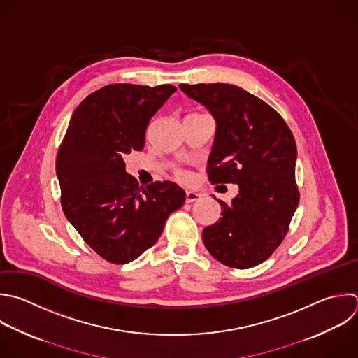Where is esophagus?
Masks as SVG:
<instances>
[{
    "label": "esophagus",
    "instance_id": "1",
    "mask_svg": "<svg viewBox=\"0 0 358 358\" xmlns=\"http://www.w3.org/2000/svg\"><path fill=\"white\" fill-rule=\"evenodd\" d=\"M200 199H201L200 193H196L193 190L186 192V203H194V201H199Z\"/></svg>",
    "mask_w": 358,
    "mask_h": 358
}]
</instances>
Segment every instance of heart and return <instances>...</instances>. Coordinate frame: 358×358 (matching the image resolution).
<instances>
[{
    "instance_id": "1",
    "label": "heart",
    "mask_w": 358,
    "mask_h": 358,
    "mask_svg": "<svg viewBox=\"0 0 358 358\" xmlns=\"http://www.w3.org/2000/svg\"><path fill=\"white\" fill-rule=\"evenodd\" d=\"M176 176H178L179 179H182V180H186V179H189V175H187V172H185V171H182V169H178V171H176Z\"/></svg>"
}]
</instances>
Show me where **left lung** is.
I'll return each instance as SVG.
<instances>
[{"instance_id":"1","label":"left lung","mask_w":358,"mask_h":358,"mask_svg":"<svg viewBox=\"0 0 358 358\" xmlns=\"http://www.w3.org/2000/svg\"><path fill=\"white\" fill-rule=\"evenodd\" d=\"M179 88L206 106L217 123L208 180L239 186L229 204L218 200L222 217L203 229V242L225 266H257L282 242L299 203L294 136L271 106L236 85Z\"/></svg>"}]
</instances>
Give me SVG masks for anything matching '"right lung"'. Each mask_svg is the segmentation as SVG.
Masks as SVG:
<instances>
[{
    "mask_svg": "<svg viewBox=\"0 0 358 358\" xmlns=\"http://www.w3.org/2000/svg\"><path fill=\"white\" fill-rule=\"evenodd\" d=\"M175 91L173 85H106L80 103L59 148L63 211L110 263H129L151 248L186 200L173 182L140 186L123 161L144 148L151 117Z\"/></svg>",
    "mask_w": 358,
    "mask_h": 358,
    "instance_id": "obj_1",
    "label": "right lung"
}]
</instances>
